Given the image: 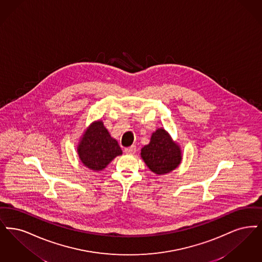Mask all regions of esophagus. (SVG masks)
<instances>
[{
	"instance_id": "esophagus-1",
	"label": "esophagus",
	"mask_w": 262,
	"mask_h": 262,
	"mask_svg": "<svg viewBox=\"0 0 262 262\" xmlns=\"http://www.w3.org/2000/svg\"><path fill=\"white\" fill-rule=\"evenodd\" d=\"M124 151L125 154H129V155H132V154H135L136 152V146H131V147H128V148H124Z\"/></svg>"
}]
</instances>
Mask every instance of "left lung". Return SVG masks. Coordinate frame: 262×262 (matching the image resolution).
<instances>
[{
	"instance_id": "8db88e82",
	"label": "left lung",
	"mask_w": 262,
	"mask_h": 262,
	"mask_svg": "<svg viewBox=\"0 0 262 262\" xmlns=\"http://www.w3.org/2000/svg\"><path fill=\"white\" fill-rule=\"evenodd\" d=\"M148 168L157 174H165L174 170L181 162V150L173 143L170 136L163 129L152 133L149 144L141 150Z\"/></svg>"
}]
</instances>
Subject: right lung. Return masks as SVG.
Wrapping results in <instances>:
<instances>
[{"mask_svg":"<svg viewBox=\"0 0 262 262\" xmlns=\"http://www.w3.org/2000/svg\"><path fill=\"white\" fill-rule=\"evenodd\" d=\"M78 155L85 166L99 171L103 169L114 158L122 155V150L102 121H97L89 127L82 138Z\"/></svg>","mask_w":262,"mask_h":262,"instance_id":"right-lung-1","label":"right lung"}]
</instances>
